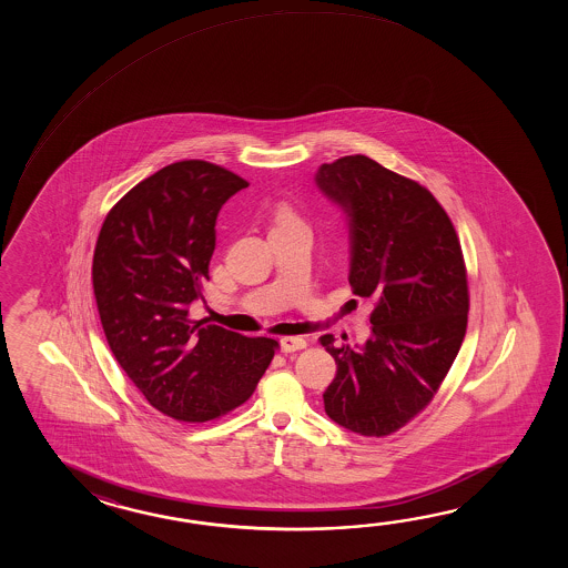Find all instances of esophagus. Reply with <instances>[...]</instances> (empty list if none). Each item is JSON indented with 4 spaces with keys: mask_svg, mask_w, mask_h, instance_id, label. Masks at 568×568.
<instances>
[{
    "mask_svg": "<svg viewBox=\"0 0 568 568\" xmlns=\"http://www.w3.org/2000/svg\"><path fill=\"white\" fill-rule=\"evenodd\" d=\"M306 347V341L302 337H284L280 338V349L282 353H294Z\"/></svg>",
    "mask_w": 568,
    "mask_h": 568,
    "instance_id": "obj_1",
    "label": "esophagus"
}]
</instances>
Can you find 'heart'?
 I'll use <instances>...</instances> for the list:
<instances>
[{
	"label": "heart",
	"mask_w": 568,
	"mask_h": 568,
	"mask_svg": "<svg viewBox=\"0 0 568 568\" xmlns=\"http://www.w3.org/2000/svg\"><path fill=\"white\" fill-rule=\"evenodd\" d=\"M292 221H298L296 213L290 206H280L278 211H276V225H280V223H292Z\"/></svg>",
	"instance_id": "heart-1"
}]
</instances>
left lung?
<instances>
[{
  "label": "left lung",
  "instance_id": "1",
  "mask_svg": "<svg viewBox=\"0 0 568 568\" xmlns=\"http://www.w3.org/2000/svg\"><path fill=\"white\" fill-rule=\"evenodd\" d=\"M314 182L347 221L353 292L375 301L365 343L321 337L337 363L325 412L351 433L392 435L428 406L465 338L459 237L433 194L372 158H338Z\"/></svg>",
  "mask_w": 568,
  "mask_h": 568
}]
</instances>
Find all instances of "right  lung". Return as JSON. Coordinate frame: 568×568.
<instances>
[{"instance_id":"right-lung-1","label":"right lung","mask_w":568,"mask_h":568,"mask_svg":"<svg viewBox=\"0 0 568 568\" xmlns=\"http://www.w3.org/2000/svg\"><path fill=\"white\" fill-rule=\"evenodd\" d=\"M250 186L205 160H182L135 184L109 211L93 255L97 311L121 369L174 420L206 423L242 406L278 349L194 323L221 206Z\"/></svg>"}]
</instances>
